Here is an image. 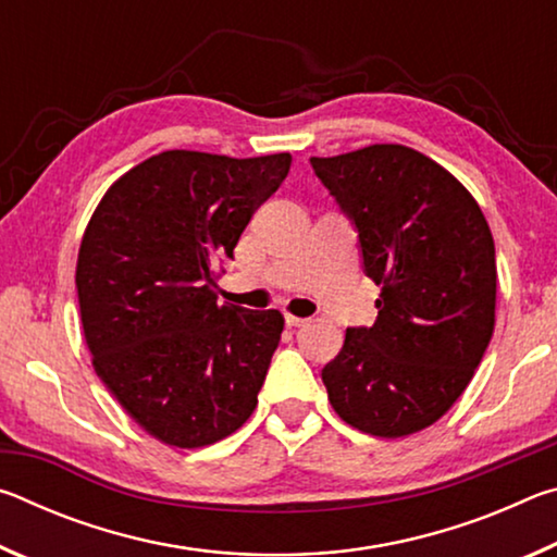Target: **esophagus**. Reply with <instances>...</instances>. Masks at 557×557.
<instances>
[{"label":"esophagus","instance_id":"34e87169","mask_svg":"<svg viewBox=\"0 0 557 557\" xmlns=\"http://www.w3.org/2000/svg\"><path fill=\"white\" fill-rule=\"evenodd\" d=\"M309 319H305V317H297V314H289V312H285V324L287 326H301V324H307Z\"/></svg>","mask_w":557,"mask_h":557}]
</instances>
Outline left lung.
<instances>
[{"instance_id": "left-lung-1", "label": "left lung", "mask_w": 557, "mask_h": 557, "mask_svg": "<svg viewBox=\"0 0 557 557\" xmlns=\"http://www.w3.org/2000/svg\"><path fill=\"white\" fill-rule=\"evenodd\" d=\"M358 231L381 299L373 326L346 329L322 371L338 418L373 437H408L445 414L496 324V252L482 209L435 159L405 145L312 157Z\"/></svg>"}]
</instances>
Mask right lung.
Listing matches in <instances>:
<instances>
[{"label":"right lung","instance_id":"right-lung-1","mask_svg":"<svg viewBox=\"0 0 557 557\" xmlns=\"http://www.w3.org/2000/svg\"><path fill=\"white\" fill-rule=\"evenodd\" d=\"M289 164L287 152L169 149L122 174L90 215L75 289L92 369L164 445H213L256 410L285 317L219 305L213 268Z\"/></svg>","mask_w":557,"mask_h":557}]
</instances>
